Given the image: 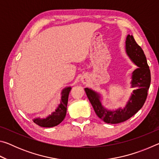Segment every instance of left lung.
I'll return each mask as SVG.
<instances>
[{"label":"left lung","instance_id":"8db88e82","mask_svg":"<svg viewBox=\"0 0 159 159\" xmlns=\"http://www.w3.org/2000/svg\"><path fill=\"white\" fill-rule=\"evenodd\" d=\"M125 50L128 57L138 68L132 74L131 87L134 90L124 108L115 111L105 109L101 103L100 95L90 88H85L86 95L97 116L107 123L116 124L125 121L135 114L144 105L150 86L151 74L146 56L132 35H128L126 38Z\"/></svg>","mask_w":159,"mask_h":159}]
</instances>
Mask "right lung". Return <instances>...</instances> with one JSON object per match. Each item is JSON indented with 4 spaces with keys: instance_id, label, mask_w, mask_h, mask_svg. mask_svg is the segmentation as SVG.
<instances>
[{
    "instance_id": "1",
    "label": "right lung",
    "mask_w": 159,
    "mask_h": 159,
    "mask_svg": "<svg viewBox=\"0 0 159 159\" xmlns=\"http://www.w3.org/2000/svg\"><path fill=\"white\" fill-rule=\"evenodd\" d=\"M71 89V87H67L61 91L60 104H59L55 111L52 113V114L49 115L48 117L45 118H34L33 120L34 122L36 124L41 126V127L44 128H51L60 124L66 116L68 98Z\"/></svg>"
}]
</instances>
